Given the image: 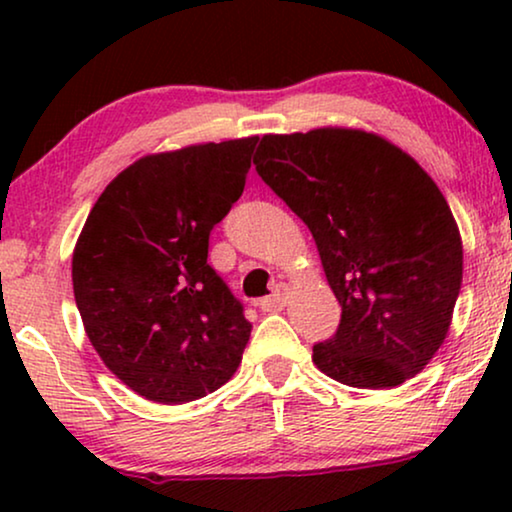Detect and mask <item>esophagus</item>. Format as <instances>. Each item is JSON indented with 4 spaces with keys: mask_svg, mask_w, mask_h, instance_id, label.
I'll return each instance as SVG.
<instances>
[{
    "mask_svg": "<svg viewBox=\"0 0 512 512\" xmlns=\"http://www.w3.org/2000/svg\"><path fill=\"white\" fill-rule=\"evenodd\" d=\"M286 300H289V286L277 284L275 291H272L270 296H265L258 305H261L263 312H277L286 305Z\"/></svg>",
    "mask_w": 512,
    "mask_h": 512,
    "instance_id": "obj_1",
    "label": "esophagus"
}]
</instances>
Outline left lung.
I'll return each instance as SVG.
<instances>
[{"mask_svg":"<svg viewBox=\"0 0 512 512\" xmlns=\"http://www.w3.org/2000/svg\"><path fill=\"white\" fill-rule=\"evenodd\" d=\"M254 165L310 228L342 307L338 331L312 347L317 368L359 389L415 377L443 345L464 270L440 188L363 130L265 135Z\"/></svg>","mask_w":512,"mask_h":512,"instance_id":"8db88e82","label":"left lung"}]
</instances>
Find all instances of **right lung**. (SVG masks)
I'll use <instances>...</instances> for the list:
<instances>
[{
	"label": "right lung",
	"mask_w": 512,
	"mask_h": 512,
	"mask_svg": "<svg viewBox=\"0 0 512 512\" xmlns=\"http://www.w3.org/2000/svg\"><path fill=\"white\" fill-rule=\"evenodd\" d=\"M256 142L139 158L104 188L76 242L72 282L88 340L149 401H195L240 366L251 324L207 251L240 200Z\"/></svg>",
	"instance_id": "add662e5"
}]
</instances>
